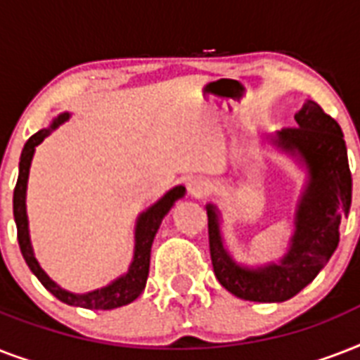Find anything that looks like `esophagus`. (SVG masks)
Returning <instances> with one entry per match:
<instances>
[{
	"mask_svg": "<svg viewBox=\"0 0 360 360\" xmlns=\"http://www.w3.org/2000/svg\"><path fill=\"white\" fill-rule=\"evenodd\" d=\"M188 194H191L192 198H196V200H202V198L207 196L209 192V183L205 179H202V177H196V179L188 181Z\"/></svg>",
	"mask_w": 360,
	"mask_h": 360,
	"instance_id": "esophagus-1",
	"label": "esophagus"
}]
</instances>
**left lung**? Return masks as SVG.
<instances>
[{"label": "left lung", "mask_w": 360, "mask_h": 360, "mask_svg": "<svg viewBox=\"0 0 360 360\" xmlns=\"http://www.w3.org/2000/svg\"><path fill=\"white\" fill-rule=\"evenodd\" d=\"M295 121L299 127L282 129L271 138L273 146L299 158L308 172L295 209L290 248L280 262L256 269L239 265L226 250L219 209L213 203L207 205L214 276L245 301L282 302L307 288L335 254L340 222L352 207V172L340 124L314 101L302 104Z\"/></svg>", "instance_id": "8db88e82"}]
</instances>
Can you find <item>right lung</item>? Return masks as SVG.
Returning a JSON list of instances; mask_svg holds the SVG:
<instances>
[{
    "mask_svg": "<svg viewBox=\"0 0 360 360\" xmlns=\"http://www.w3.org/2000/svg\"><path fill=\"white\" fill-rule=\"evenodd\" d=\"M70 114H59L48 129H42L31 136L30 140L25 141L24 149H22V157H20V168H18V181L14 186L13 196V211H14V222H16V230H18V245L22 250L27 267L31 273L35 274L37 278L41 280V284L46 288L53 297H58L59 301L70 307L89 308V310H112V308H120L129 304L134 299L140 297V293L146 288L147 276H149V259H151V245L153 239L157 236L160 222L168 214V211L175 205L177 200L185 196V186H174L172 191L166 192L157 203H153L151 207L146 209L143 213L138 217L134 228V256L130 263L129 271L121 274L120 278L110 282L104 288L93 290L89 293H70V291L59 288L44 271H42L41 263L37 262L35 254H33V246L30 239V224H27V213H25V191H27V177H30V166L33 160V153L35 147L46 138L52 130H56L61 123L69 120Z\"/></svg>",
    "mask_w": 360,
    "mask_h": 360,
    "instance_id": "right-lung-1",
    "label": "right lung"
}]
</instances>
